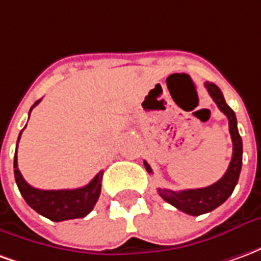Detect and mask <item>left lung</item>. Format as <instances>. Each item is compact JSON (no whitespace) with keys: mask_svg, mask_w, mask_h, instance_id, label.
<instances>
[{"mask_svg":"<svg viewBox=\"0 0 261 261\" xmlns=\"http://www.w3.org/2000/svg\"><path fill=\"white\" fill-rule=\"evenodd\" d=\"M204 85L207 88L210 96L213 97L214 102L217 103L219 110L228 117V121H229V133L232 144H233V148H232L233 152H232V159H230L228 170L225 172V175L217 183H214L208 187L189 189V190H181V192L158 189L159 196L162 197L165 201L172 204L173 207L180 210L183 213L189 214V215H196V217L213 211L228 200V197L232 194L233 189L238 185V180H239L242 169V153H243L242 138L239 136V131H238L235 112L226 105L224 95H222V92L218 86L213 82H205ZM144 165H145V169L148 170V173H152L151 166L147 162H144Z\"/></svg>","mask_w":261,"mask_h":261,"instance_id":"1","label":"left lung"}]
</instances>
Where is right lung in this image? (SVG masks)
Wrapping results in <instances>:
<instances>
[{
    "label": "right lung",
    "instance_id": "right-lung-1",
    "mask_svg": "<svg viewBox=\"0 0 261 261\" xmlns=\"http://www.w3.org/2000/svg\"><path fill=\"white\" fill-rule=\"evenodd\" d=\"M39 102L40 100H37L32 106L31 112ZM31 112H29V114H31ZM22 131L18 137V142H19ZM18 142H16V149H18ZM14 173L18 189H19L22 197L25 198V201L29 204V207H32L36 213L46 217V218L51 219L54 222L85 217L93 210L97 198L100 196L103 170H100L86 186L80 187V189L40 190L36 187H32L23 179V176L20 175L19 169H18V158H16V152H15Z\"/></svg>",
    "mask_w": 261,
    "mask_h": 261
}]
</instances>
